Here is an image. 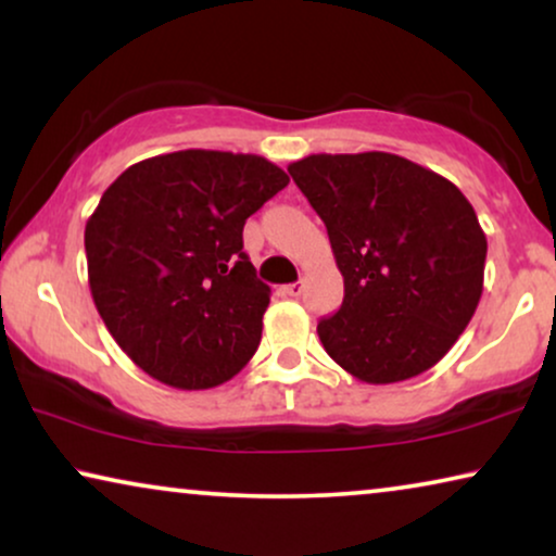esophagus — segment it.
I'll return each instance as SVG.
<instances>
[{"label":"esophagus","instance_id":"esophagus-1","mask_svg":"<svg viewBox=\"0 0 556 556\" xmlns=\"http://www.w3.org/2000/svg\"><path fill=\"white\" fill-rule=\"evenodd\" d=\"M302 289H304L302 281H292V285H287V287H285V292H287L289 296H300V294H302Z\"/></svg>","mask_w":556,"mask_h":556}]
</instances>
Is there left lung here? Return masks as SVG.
Masks as SVG:
<instances>
[{"mask_svg": "<svg viewBox=\"0 0 556 556\" xmlns=\"http://www.w3.org/2000/svg\"><path fill=\"white\" fill-rule=\"evenodd\" d=\"M327 226L345 279L323 348L370 386L431 370L471 323L486 233L448 178L403 155L312 153L287 166Z\"/></svg>", "mask_w": 556, "mask_h": 556, "instance_id": "8db88e82", "label": "left lung"}]
</instances>
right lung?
Wrapping results in <instances>:
<instances>
[{
    "instance_id": "right-lung-1",
    "label": "right lung",
    "mask_w": 556,
    "mask_h": 556,
    "mask_svg": "<svg viewBox=\"0 0 556 556\" xmlns=\"http://www.w3.org/2000/svg\"><path fill=\"white\" fill-rule=\"evenodd\" d=\"M287 184L262 155L189 148L132 163L108 186L85 224L90 294L153 380L206 390L252 359L269 287L241 231Z\"/></svg>"
}]
</instances>
